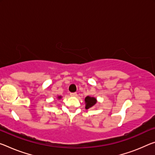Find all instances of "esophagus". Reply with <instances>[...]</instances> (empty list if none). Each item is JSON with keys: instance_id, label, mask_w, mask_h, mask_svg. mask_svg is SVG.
<instances>
[{"instance_id": "obj_1", "label": "esophagus", "mask_w": 155, "mask_h": 155, "mask_svg": "<svg viewBox=\"0 0 155 155\" xmlns=\"http://www.w3.org/2000/svg\"><path fill=\"white\" fill-rule=\"evenodd\" d=\"M70 96H71V97H76L77 96V94L76 92L70 93Z\"/></svg>"}]
</instances>
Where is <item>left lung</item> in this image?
Listing matches in <instances>:
<instances>
[{
    "label": "left lung",
    "instance_id": "obj_1",
    "mask_svg": "<svg viewBox=\"0 0 155 155\" xmlns=\"http://www.w3.org/2000/svg\"><path fill=\"white\" fill-rule=\"evenodd\" d=\"M85 108L89 109L92 107L94 105L97 104V99H95L94 97H91L87 96V97H85Z\"/></svg>",
    "mask_w": 155,
    "mask_h": 155
}]
</instances>
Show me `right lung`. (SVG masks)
Masks as SVG:
<instances>
[{
	"label": "right lung",
	"instance_id": "obj_1",
	"mask_svg": "<svg viewBox=\"0 0 155 155\" xmlns=\"http://www.w3.org/2000/svg\"><path fill=\"white\" fill-rule=\"evenodd\" d=\"M58 99H61V96H59V97H58Z\"/></svg>",
	"mask_w": 155,
	"mask_h": 155
}]
</instances>
